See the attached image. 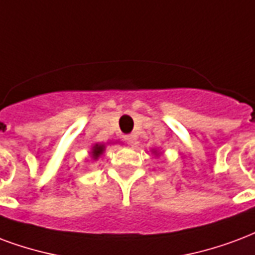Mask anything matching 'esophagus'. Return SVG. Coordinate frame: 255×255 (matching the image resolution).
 Listing matches in <instances>:
<instances>
[{"label": "esophagus", "instance_id": "obj_1", "mask_svg": "<svg viewBox=\"0 0 255 255\" xmlns=\"http://www.w3.org/2000/svg\"><path fill=\"white\" fill-rule=\"evenodd\" d=\"M126 142H127L128 144H132V143H133V137L131 136V135H127V136H126Z\"/></svg>", "mask_w": 255, "mask_h": 255}]
</instances>
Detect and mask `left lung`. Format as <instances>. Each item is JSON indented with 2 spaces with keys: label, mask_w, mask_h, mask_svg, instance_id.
I'll return each instance as SVG.
<instances>
[{
  "label": "left lung",
  "mask_w": 255,
  "mask_h": 255,
  "mask_svg": "<svg viewBox=\"0 0 255 255\" xmlns=\"http://www.w3.org/2000/svg\"><path fill=\"white\" fill-rule=\"evenodd\" d=\"M151 152H152V154H154V155H155V156H159V154H161V152L158 151V150H156V148H152Z\"/></svg>",
  "instance_id": "obj_1"
}]
</instances>
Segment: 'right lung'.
<instances>
[{
	"mask_svg": "<svg viewBox=\"0 0 255 255\" xmlns=\"http://www.w3.org/2000/svg\"><path fill=\"white\" fill-rule=\"evenodd\" d=\"M104 151H105V144H103V143H93L92 148H90V156H92V159L97 161L100 156L103 155Z\"/></svg>",
	"mask_w": 255,
	"mask_h": 255,
	"instance_id": "right-lung-1",
	"label": "right lung"
}]
</instances>
